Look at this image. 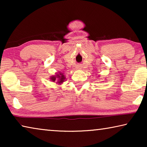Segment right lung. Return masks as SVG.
I'll use <instances>...</instances> for the list:
<instances>
[{"label": "right lung", "instance_id": "1", "mask_svg": "<svg viewBox=\"0 0 147 147\" xmlns=\"http://www.w3.org/2000/svg\"><path fill=\"white\" fill-rule=\"evenodd\" d=\"M51 80L52 82H56L57 81L56 83L61 84V83H63L65 81V77L63 73H59V74H56V76H51Z\"/></svg>", "mask_w": 147, "mask_h": 147}]
</instances>
